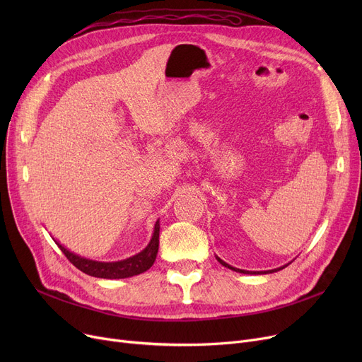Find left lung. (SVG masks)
<instances>
[{
    "label": "left lung",
    "mask_w": 362,
    "mask_h": 362,
    "mask_svg": "<svg viewBox=\"0 0 362 362\" xmlns=\"http://www.w3.org/2000/svg\"><path fill=\"white\" fill-rule=\"evenodd\" d=\"M217 258V261L221 264V265H224V267H227V269H230V270H233V272H238V273H243V274H269V273H276V272H279V270H283L284 267H288V264L286 265H283V267H279V269H274V270H267V272H246V270H240V269H236V267H232V265H229L227 262H224L223 259H220L218 257H216ZM291 264V262H289Z\"/></svg>",
    "instance_id": "1"
}]
</instances>
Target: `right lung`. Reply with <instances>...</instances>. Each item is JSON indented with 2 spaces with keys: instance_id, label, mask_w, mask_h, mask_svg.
Here are the masks:
<instances>
[{
  "instance_id": "add662e5",
  "label": "right lung",
  "mask_w": 362,
  "mask_h": 362,
  "mask_svg": "<svg viewBox=\"0 0 362 362\" xmlns=\"http://www.w3.org/2000/svg\"><path fill=\"white\" fill-rule=\"evenodd\" d=\"M158 238H160V221L156 223L154 233H152V238L149 243L145 246V250L126 259L111 261V262L95 261V259L81 257L64 248V246L60 242H57L55 239L54 242L59 245V248L63 251V254L67 257V259L74 265V267L79 269L85 274H89L92 277H100V279H126L132 276H138L152 267V264H154L158 252V243H160Z\"/></svg>"
}]
</instances>
